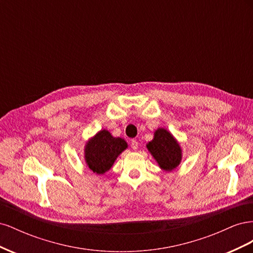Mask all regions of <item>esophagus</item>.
<instances>
[{
  "label": "esophagus",
  "mask_w": 253,
  "mask_h": 253,
  "mask_svg": "<svg viewBox=\"0 0 253 253\" xmlns=\"http://www.w3.org/2000/svg\"><path fill=\"white\" fill-rule=\"evenodd\" d=\"M131 148H132L134 151H136L137 149H138V142H137L135 139H133V140L131 141Z\"/></svg>",
  "instance_id": "esophagus-1"
}]
</instances>
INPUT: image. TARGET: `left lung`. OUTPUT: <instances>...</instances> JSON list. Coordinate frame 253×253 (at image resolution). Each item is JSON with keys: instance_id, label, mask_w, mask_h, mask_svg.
<instances>
[{"instance_id": "left-lung-1", "label": "left lung", "mask_w": 253, "mask_h": 253, "mask_svg": "<svg viewBox=\"0 0 253 253\" xmlns=\"http://www.w3.org/2000/svg\"><path fill=\"white\" fill-rule=\"evenodd\" d=\"M153 157L165 171H172L180 164L181 149L174 137L165 128H158L154 139L147 144Z\"/></svg>"}]
</instances>
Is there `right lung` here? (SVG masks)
Masks as SVG:
<instances>
[{
    "instance_id": "1",
    "label": "right lung",
    "mask_w": 253,
    "mask_h": 253,
    "mask_svg": "<svg viewBox=\"0 0 253 253\" xmlns=\"http://www.w3.org/2000/svg\"><path fill=\"white\" fill-rule=\"evenodd\" d=\"M126 148L125 139L113 137L109 131L102 129L86 143L84 157L91 171L103 174L111 169L115 160Z\"/></svg>"
}]
</instances>
